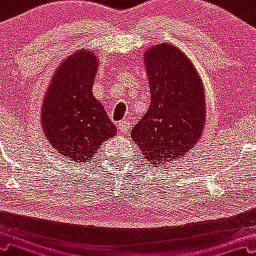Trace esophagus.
<instances>
[{
  "mask_svg": "<svg viewBox=\"0 0 256 256\" xmlns=\"http://www.w3.org/2000/svg\"><path fill=\"white\" fill-rule=\"evenodd\" d=\"M117 128H120V131L125 134V133H128L130 131V122L126 120H120V123H117Z\"/></svg>",
  "mask_w": 256,
  "mask_h": 256,
  "instance_id": "34e87169",
  "label": "esophagus"
}]
</instances>
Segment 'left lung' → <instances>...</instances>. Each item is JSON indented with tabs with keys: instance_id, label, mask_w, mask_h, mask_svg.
I'll return each mask as SVG.
<instances>
[{
	"instance_id": "1",
	"label": "left lung",
	"mask_w": 256,
	"mask_h": 256,
	"mask_svg": "<svg viewBox=\"0 0 256 256\" xmlns=\"http://www.w3.org/2000/svg\"><path fill=\"white\" fill-rule=\"evenodd\" d=\"M144 58L152 98L131 136L152 166L174 164L192 150L204 130V86L188 57L174 46L156 44Z\"/></svg>"
}]
</instances>
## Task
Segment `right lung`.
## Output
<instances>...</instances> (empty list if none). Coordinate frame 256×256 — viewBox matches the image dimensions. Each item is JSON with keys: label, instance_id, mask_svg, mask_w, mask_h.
Returning <instances> with one entry per match:
<instances>
[{"label": "right lung", "instance_id": "add662e5", "mask_svg": "<svg viewBox=\"0 0 256 256\" xmlns=\"http://www.w3.org/2000/svg\"><path fill=\"white\" fill-rule=\"evenodd\" d=\"M96 71L95 54L74 52L60 63L44 98L41 123L44 134L52 146L71 161L88 162L101 144L117 132L104 106L93 96Z\"/></svg>", "mask_w": 256, "mask_h": 256}]
</instances>
